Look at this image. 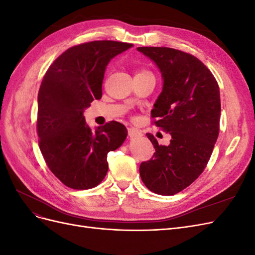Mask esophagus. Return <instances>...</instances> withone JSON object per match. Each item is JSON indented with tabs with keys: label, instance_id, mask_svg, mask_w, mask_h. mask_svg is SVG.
Listing matches in <instances>:
<instances>
[{
	"label": "esophagus",
	"instance_id": "34e87169",
	"mask_svg": "<svg viewBox=\"0 0 255 255\" xmlns=\"http://www.w3.org/2000/svg\"><path fill=\"white\" fill-rule=\"evenodd\" d=\"M128 136L130 138H136V137H139L141 135V133L139 132V130L134 128H128Z\"/></svg>",
	"mask_w": 255,
	"mask_h": 255
}]
</instances>
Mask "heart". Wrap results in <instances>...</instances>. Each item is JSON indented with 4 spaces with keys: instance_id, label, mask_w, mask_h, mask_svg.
I'll use <instances>...</instances> for the list:
<instances>
[{
    "instance_id": "obj_1",
    "label": "heart",
    "mask_w": 255,
    "mask_h": 255,
    "mask_svg": "<svg viewBox=\"0 0 255 255\" xmlns=\"http://www.w3.org/2000/svg\"><path fill=\"white\" fill-rule=\"evenodd\" d=\"M144 73H150L149 71H146V70H144V69H141V70H139L137 72V74H144Z\"/></svg>"
}]
</instances>
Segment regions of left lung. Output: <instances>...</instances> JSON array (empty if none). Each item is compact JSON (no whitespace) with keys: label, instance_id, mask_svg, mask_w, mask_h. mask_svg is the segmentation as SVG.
Masks as SVG:
<instances>
[{"label":"left lung","instance_id":"8db88e82","mask_svg":"<svg viewBox=\"0 0 255 255\" xmlns=\"http://www.w3.org/2000/svg\"><path fill=\"white\" fill-rule=\"evenodd\" d=\"M164 79L163 91L151 111L153 123L171 135L168 145H154L151 159L142 161L139 173L149 190L172 196L195 182L211 158L219 135L220 92L207 67L194 55L166 47H141Z\"/></svg>","mask_w":255,"mask_h":255}]
</instances>
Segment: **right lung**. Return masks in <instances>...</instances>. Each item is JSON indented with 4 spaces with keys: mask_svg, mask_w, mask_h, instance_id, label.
<instances>
[{
    "mask_svg": "<svg viewBox=\"0 0 255 255\" xmlns=\"http://www.w3.org/2000/svg\"><path fill=\"white\" fill-rule=\"evenodd\" d=\"M132 43L96 40L69 48L45 72L38 92L37 134L52 173L72 189H90L103 181L107 153L126 140L127 128L117 121L91 130L84 110L102 97L105 68Z\"/></svg>",
    "mask_w": 255,
    "mask_h": 255,
    "instance_id": "1",
    "label": "right lung"
}]
</instances>
